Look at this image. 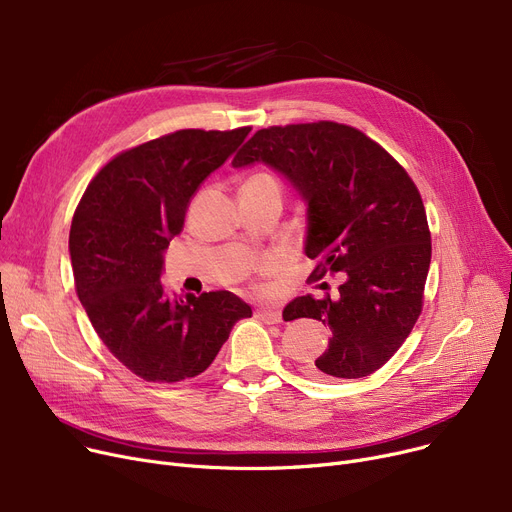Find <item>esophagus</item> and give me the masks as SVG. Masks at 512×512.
<instances>
[{"label": "esophagus", "instance_id": "esophagus-1", "mask_svg": "<svg viewBox=\"0 0 512 512\" xmlns=\"http://www.w3.org/2000/svg\"><path fill=\"white\" fill-rule=\"evenodd\" d=\"M257 317L265 321V324H280L282 311L276 307H263V309H257Z\"/></svg>", "mask_w": 512, "mask_h": 512}]
</instances>
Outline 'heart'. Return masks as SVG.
<instances>
[{
	"instance_id": "b5f03b06",
	"label": "heart",
	"mask_w": 512,
	"mask_h": 512,
	"mask_svg": "<svg viewBox=\"0 0 512 512\" xmlns=\"http://www.w3.org/2000/svg\"><path fill=\"white\" fill-rule=\"evenodd\" d=\"M245 184H276V186H278V180H276L272 174H265V172H261V174L251 176Z\"/></svg>"
}]
</instances>
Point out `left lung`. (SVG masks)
I'll return each instance as SVG.
<instances>
[{
    "instance_id": "8db88e82",
    "label": "left lung",
    "mask_w": 512,
    "mask_h": 512,
    "mask_svg": "<svg viewBox=\"0 0 512 512\" xmlns=\"http://www.w3.org/2000/svg\"><path fill=\"white\" fill-rule=\"evenodd\" d=\"M255 161L284 174L307 203L311 278H346L336 299L307 294L282 313L286 321L311 317L332 330L309 375L357 380L378 371L423 309L432 234L415 182L367 134L330 120L257 130L232 166Z\"/></svg>"
}]
</instances>
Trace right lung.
Instances as JSON below:
<instances>
[{"mask_svg": "<svg viewBox=\"0 0 512 512\" xmlns=\"http://www.w3.org/2000/svg\"><path fill=\"white\" fill-rule=\"evenodd\" d=\"M249 132L184 128L126 149L78 201L70 226L76 294L110 353L145 382L195 378L236 321L253 315L228 290L174 297L159 280L191 197Z\"/></svg>", "mask_w": 512, "mask_h": 512, "instance_id": "1", "label": "right lung"}]
</instances>
